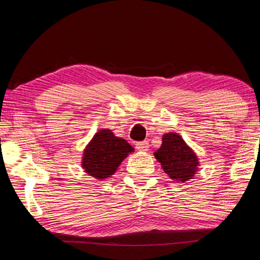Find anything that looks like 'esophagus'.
I'll use <instances>...</instances> for the list:
<instances>
[{
	"instance_id": "obj_1",
	"label": "esophagus",
	"mask_w": 260,
	"mask_h": 260,
	"mask_svg": "<svg viewBox=\"0 0 260 260\" xmlns=\"http://www.w3.org/2000/svg\"><path fill=\"white\" fill-rule=\"evenodd\" d=\"M148 143L147 142H139L136 144V148H137V151L139 152H146L148 149Z\"/></svg>"
}]
</instances>
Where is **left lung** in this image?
Wrapping results in <instances>:
<instances>
[{"instance_id":"1","label":"left lung","mask_w":260,"mask_h":260,"mask_svg":"<svg viewBox=\"0 0 260 260\" xmlns=\"http://www.w3.org/2000/svg\"><path fill=\"white\" fill-rule=\"evenodd\" d=\"M161 163L165 172L177 181L192 179L198 170L199 161L194 152L178 134H166L162 138V146L154 153Z\"/></svg>"}]
</instances>
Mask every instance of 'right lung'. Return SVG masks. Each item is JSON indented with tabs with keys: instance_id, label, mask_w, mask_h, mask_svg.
<instances>
[{
	"instance_id": "right-lung-1",
	"label": "right lung",
	"mask_w": 260,
	"mask_h": 260,
	"mask_svg": "<svg viewBox=\"0 0 260 260\" xmlns=\"http://www.w3.org/2000/svg\"><path fill=\"white\" fill-rule=\"evenodd\" d=\"M133 151L124 139L115 137L111 130H100L85 148L82 168L94 178H107Z\"/></svg>"
}]
</instances>
